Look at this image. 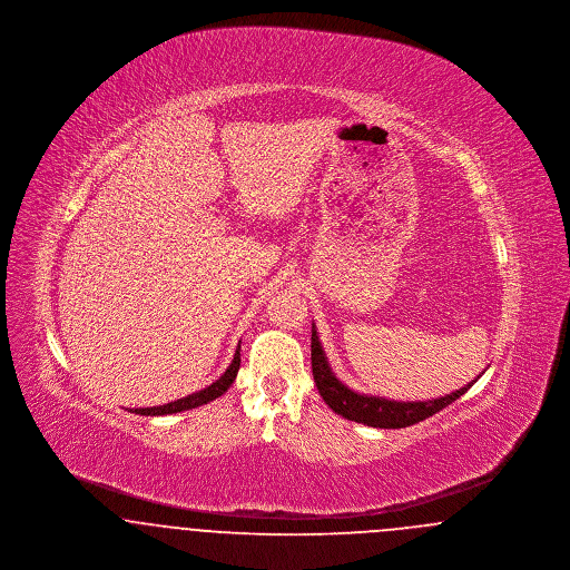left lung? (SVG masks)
Wrapping results in <instances>:
<instances>
[{
    "mask_svg": "<svg viewBox=\"0 0 570 570\" xmlns=\"http://www.w3.org/2000/svg\"><path fill=\"white\" fill-rule=\"evenodd\" d=\"M312 372H314V382L318 386V393L323 395L326 406L331 407L335 414H342L344 419L363 423L370 428H380V430H402L410 428L419 421L430 419L442 407L453 404L460 400L461 395L481 379V372L476 379L468 384H463L458 391L446 393L442 397L434 400H414V402H402V400H389L380 395H370V393H358L344 384L342 380L335 376L331 370V363L326 358L323 342L318 337L316 325L312 323Z\"/></svg>",
    "mask_w": 570,
    "mask_h": 570,
    "instance_id": "left-lung-1",
    "label": "left lung"
}]
</instances>
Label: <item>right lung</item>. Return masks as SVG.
I'll use <instances>...</instances> for the list:
<instances>
[{"instance_id":"right-lung-1","label":"right lung","mask_w":570,"mask_h":570,"mask_svg":"<svg viewBox=\"0 0 570 570\" xmlns=\"http://www.w3.org/2000/svg\"><path fill=\"white\" fill-rule=\"evenodd\" d=\"M239 351H242V342L237 344V351H235V356H233L230 365L226 367V372H224L216 382H212L209 386H205V389H200V391H196V393H190V395H186V397H181V400L163 404V406L132 407L130 412L140 414V416H164V414H175V412H184V410L205 406V404L214 402L216 397L224 395V393L228 391V386L233 384V380L237 379V372H239V365H242V354H239Z\"/></svg>"}]
</instances>
